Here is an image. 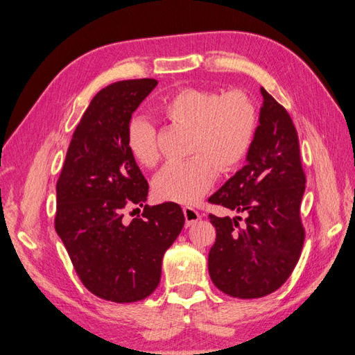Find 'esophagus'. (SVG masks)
<instances>
[{"instance_id":"34e87169","label":"esophagus","mask_w":355,"mask_h":355,"mask_svg":"<svg viewBox=\"0 0 355 355\" xmlns=\"http://www.w3.org/2000/svg\"><path fill=\"white\" fill-rule=\"evenodd\" d=\"M182 212H184L186 227H190V225H193L194 223H198L200 220V214L196 209H193L190 207H186L184 209H182Z\"/></svg>"}]
</instances>
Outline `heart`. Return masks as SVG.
<instances>
[{"label":"heart","instance_id":"b5f03b06","mask_svg":"<svg viewBox=\"0 0 355 355\" xmlns=\"http://www.w3.org/2000/svg\"><path fill=\"white\" fill-rule=\"evenodd\" d=\"M159 115L190 130L186 161L166 165L155 178L159 199L194 203L214 184L216 166L230 171L243 161L254 143L257 110L240 91L218 94L209 88L186 87L157 107ZM128 148L141 166L159 161L156 130L150 121L137 118L128 128Z\"/></svg>","mask_w":355,"mask_h":355}]
</instances>
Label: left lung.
<instances>
[{"mask_svg":"<svg viewBox=\"0 0 355 355\" xmlns=\"http://www.w3.org/2000/svg\"><path fill=\"white\" fill-rule=\"evenodd\" d=\"M262 107L246 165L208 202L240 215L209 220L216 230L208 268L214 284L240 300L277 291L298 264L305 232V174L288 110L261 88Z\"/></svg>","mask_w":355,"mask_h":355,"instance_id":"8db88e82","label":"left lung"}]
</instances>
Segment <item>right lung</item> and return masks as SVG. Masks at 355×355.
<instances>
[{"label":"right lung","instance_id":"add662e5","mask_svg":"<svg viewBox=\"0 0 355 355\" xmlns=\"http://www.w3.org/2000/svg\"><path fill=\"white\" fill-rule=\"evenodd\" d=\"M156 85L143 78L100 89L72 135L55 186L54 227L79 280L118 304L141 301L157 288L165 250L184 225L180 205H144L148 184L128 148L132 113ZM132 204L144 212L128 222L123 215Z\"/></svg>","mask_w":355,"mask_h":355}]
</instances>
